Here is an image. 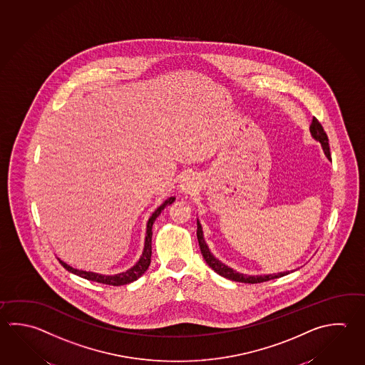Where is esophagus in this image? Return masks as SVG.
I'll return each instance as SVG.
<instances>
[{"label": "esophagus", "instance_id": "34e87169", "mask_svg": "<svg viewBox=\"0 0 365 365\" xmlns=\"http://www.w3.org/2000/svg\"><path fill=\"white\" fill-rule=\"evenodd\" d=\"M196 187V182H195V179L192 177H190V175H187L185 178L182 179V183H180V188H182V191L186 193H191L193 191V188Z\"/></svg>", "mask_w": 365, "mask_h": 365}]
</instances>
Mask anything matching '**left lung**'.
Instances as JSON below:
<instances>
[{
  "label": "left lung",
  "mask_w": 365,
  "mask_h": 365,
  "mask_svg": "<svg viewBox=\"0 0 365 365\" xmlns=\"http://www.w3.org/2000/svg\"><path fill=\"white\" fill-rule=\"evenodd\" d=\"M309 130H311L312 137L315 138V139L319 140V142L322 143V145H323V150L324 152H325V155H327V158L331 160V158H330L329 145H328V135H327V133L324 130L323 125L319 123V120H317V117H314L312 123L309 125ZM196 235H197V240H199L201 255L204 257L205 262H207V264H209L218 275L223 276V277H226V279L234 280V282L258 284V282L274 280V279H277V277H282V276L288 275L289 274V271L282 272V274H277V275L247 276L239 274V272H236L234 269H230L227 266H225L223 263H220L218 259H215L213 255H212V253L209 252L207 242H205L204 237H202V230H201V225H200L199 220H197V231H196Z\"/></svg>",
  "instance_id": "8db88e82"
}]
</instances>
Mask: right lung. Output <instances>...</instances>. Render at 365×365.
I'll return each mask as SVG.
<instances>
[{"instance_id": "obj_1", "label": "right lung", "mask_w": 365, "mask_h": 365, "mask_svg": "<svg viewBox=\"0 0 365 365\" xmlns=\"http://www.w3.org/2000/svg\"><path fill=\"white\" fill-rule=\"evenodd\" d=\"M175 200V197H169L166 200L165 202L163 205L155 210V213L152 214L151 218L148 220L147 223V236H145V250H143V255L140 257V259L135 263V266H133L130 269L125 271L123 274H117V275L107 276V275H99V274H94V272H86V271H81V269H72L68 264H66L64 262L61 261L58 258V261L61 262L64 269L75 274V275L83 277L86 280H91V282H101V284H106V285H113V287H118V285H125V284H129V282H135L138 277L145 274V271L148 269V266L151 263V255H152V226L155 223V220L158 218L160 213L165 209L168 205H170L173 201Z\"/></svg>"}]
</instances>
